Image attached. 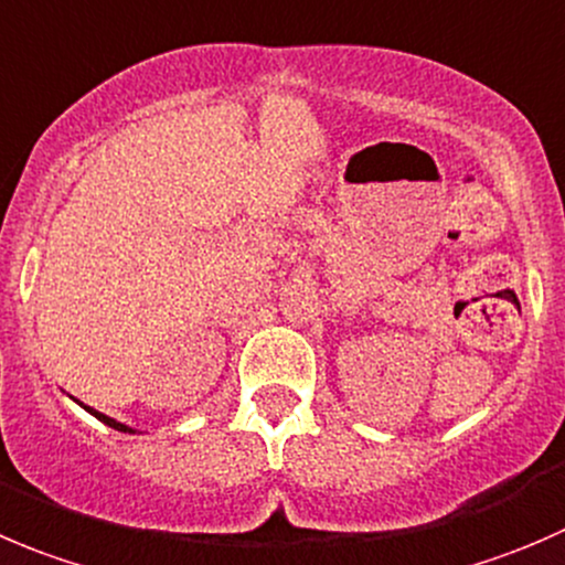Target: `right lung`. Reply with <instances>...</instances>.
<instances>
[{"mask_svg": "<svg viewBox=\"0 0 565 565\" xmlns=\"http://www.w3.org/2000/svg\"><path fill=\"white\" fill-rule=\"evenodd\" d=\"M76 403H79V399H76ZM82 408L87 411V414H93L96 416L98 422H104V425H109V428L113 430H120V434H137L135 428H129V425H124V422H118V419H113V416H107V414H102V411H96V408H90V405H85V403H79Z\"/></svg>", "mask_w": 565, "mask_h": 565, "instance_id": "add662e5", "label": "right lung"}]
</instances>
